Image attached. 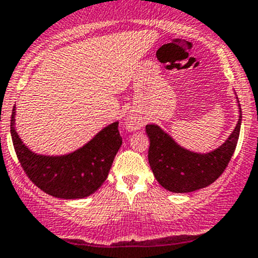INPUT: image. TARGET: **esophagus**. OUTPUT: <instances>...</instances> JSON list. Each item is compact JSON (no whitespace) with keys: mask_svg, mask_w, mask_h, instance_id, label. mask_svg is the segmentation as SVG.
<instances>
[{"mask_svg":"<svg viewBox=\"0 0 258 258\" xmlns=\"http://www.w3.org/2000/svg\"><path fill=\"white\" fill-rule=\"evenodd\" d=\"M144 124H146V121L143 120V117H141L137 114H129L126 119H125V126H126L129 132L138 131V129L144 126Z\"/></svg>","mask_w":258,"mask_h":258,"instance_id":"34e87169","label":"esophagus"}]
</instances>
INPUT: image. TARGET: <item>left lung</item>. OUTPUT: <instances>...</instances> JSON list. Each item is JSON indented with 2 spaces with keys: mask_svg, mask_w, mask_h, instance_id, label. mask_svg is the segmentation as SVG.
<instances>
[{
  "mask_svg": "<svg viewBox=\"0 0 258 258\" xmlns=\"http://www.w3.org/2000/svg\"><path fill=\"white\" fill-rule=\"evenodd\" d=\"M238 99V97H237ZM239 119L227 141L208 153H196L178 146L172 137L157 124H148V161L159 185L172 192H191L214 182L227 168L237 147L242 122L239 101Z\"/></svg>",
  "mask_w": 258,
  "mask_h": 258,
  "instance_id": "left-lung-1",
  "label": "left lung"
}]
</instances>
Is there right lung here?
Wrapping results in <instances>:
<instances>
[{"mask_svg":"<svg viewBox=\"0 0 258 258\" xmlns=\"http://www.w3.org/2000/svg\"><path fill=\"white\" fill-rule=\"evenodd\" d=\"M14 106L11 138L21 167L40 190L54 198L82 199L94 194L106 180L117 151L121 147L115 121L100 131L88 143L72 153L44 156L34 153L23 143L15 129Z\"/></svg>","mask_w":258,"mask_h":258,"instance_id":"obj_1","label":"right lung"}]
</instances>
